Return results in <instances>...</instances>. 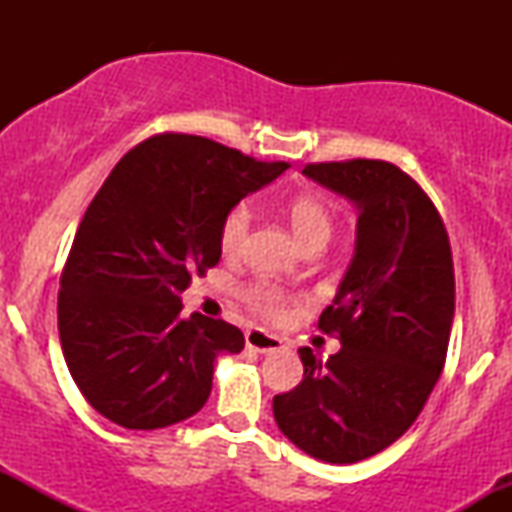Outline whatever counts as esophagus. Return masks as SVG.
Returning a JSON list of instances; mask_svg holds the SVG:
<instances>
[{
	"label": "esophagus",
	"mask_w": 512,
	"mask_h": 512,
	"mask_svg": "<svg viewBox=\"0 0 512 512\" xmlns=\"http://www.w3.org/2000/svg\"><path fill=\"white\" fill-rule=\"evenodd\" d=\"M245 344H248V349L257 351V354H269V351L281 349V339L274 337V334L262 332V330L245 332Z\"/></svg>",
	"instance_id": "34e87169"
}]
</instances>
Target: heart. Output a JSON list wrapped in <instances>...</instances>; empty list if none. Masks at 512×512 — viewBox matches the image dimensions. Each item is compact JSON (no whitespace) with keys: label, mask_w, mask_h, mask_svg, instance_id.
I'll return each instance as SVG.
<instances>
[{"label":"heart","mask_w":512,"mask_h":512,"mask_svg":"<svg viewBox=\"0 0 512 512\" xmlns=\"http://www.w3.org/2000/svg\"><path fill=\"white\" fill-rule=\"evenodd\" d=\"M289 219L293 231L301 243L308 248L310 243H317V240H327L332 231V214L330 209L322 204V199H317L315 195H298L291 199L289 204ZM250 226H252V211L248 204H236L233 209L226 211L223 216L221 226H219V245L221 252L228 257H236L243 252L245 243H248L250 236ZM248 303L257 313H262L264 317H281L286 313V296L279 289L269 284H255L250 286L248 293Z\"/></svg>","instance_id":"b5f03b06"}]
</instances>
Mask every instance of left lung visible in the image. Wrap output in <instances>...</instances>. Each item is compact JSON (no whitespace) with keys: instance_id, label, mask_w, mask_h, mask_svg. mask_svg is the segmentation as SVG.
Returning a JSON list of instances; mask_svg holds the SVG:
<instances>
[{"instance_id":"8db88e82","label":"left lung","mask_w":512,"mask_h":512,"mask_svg":"<svg viewBox=\"0 0 512 512\" xmlns=\"http://www.w3.org/2000/svg\"><path fill=\"white\" fill-rule=\"evenodd\" d=\"M303 175L356 204V250L317 322L342 349L325 363L298 349L303 380L274 397V419L315 460L354 464L404 436L438 383L455 315L450 240L395 163H308Z\"/></svg>"}]
</instances>
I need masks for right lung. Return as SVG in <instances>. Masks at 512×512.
Masks as SVG:
<instances>
[{
	"label": "right lung",
	"instance_id": "add662e5",
	"mask_svg": "<svg viewBox=\"0 0 512 512\" xmlns=\"http://www.w3.org/2000/svg\"><path fill=\"white\" fill-rule=\"evenodd\" d=\"M286 168L173 132L120 158L79 223L57 298L64 361L98 414L154 431L204 407L216 356L243 351L245 337L199 313L185 320L180 293L219 264L226 211Z\"/></svg>",
	"mask_w": 512,
	"mask_h": 512
}]
</instances>
